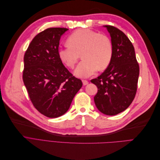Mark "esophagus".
<instances>
[{"label":"esophagus","instance_id":"1","mask_svg":"<svg viewBox=\"0 0 160 160\" xmlns=\"http://www.w3.org/2000/svg\"><path fill=\"white\" fill-rule=\"evenodd\" d=\"M82 82H83V85H88L89 83L88 81H87V80H83V81H82Z\"/></svg>","mask_w":160,"mask_h":160}]
</instances>
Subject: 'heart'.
<instances>
[{"label": "heart", "instance_id": "heart-1", "mask_svg": "<svg viewBox=\"0 0 160 160\" xmlns=\"http://www.w3.org/2000/svg\"><path fill=\"white\" fill-rule=\"evenodd\" d=\"M67 45L59 49L61 61L72 68L79 57L83 59L75 71L79 77H88L109 65L113 56V45L110 38L103 34L88 28L79 29L68 37Z\"/></svg>", "mask_w": 160, "mask_h": 160}]
</instances>
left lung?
Here are the masks:
<instances>
[{"instance_id": "obj_1", "label": "left lung", "mask_w": 160, "mask_h": 160, "mask_svg": "<svg viewBox=\"0 0 160 160\" xmlns=\"http://www.w3.org/2000/svg\"><path fill=\"white\" fill-rule=\"evenodd\" d=\"M104 27L111 38L112 59L103 73L91 82L98 89L94 97L97 108L103 114L115 115L126 109L134 99L139 67L128 37L115 27Z\"/></svg>"}]
</instances>
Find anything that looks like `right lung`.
<instances>
[{
  "label": "right lung",
  "instance_id": "obj_1",
  "mask_svg": "<svg viewBox=\"0 0 160 160\" xmlns=\"http://www.w3.org/2000/svg\"><path fill=\"white\" fill-rule=\"evenodd\" d=\"M67 30L49 28L39 32L24 55L22 79L28 96L34 107L50 118L65 114L83 85L59 56L60 38Z\"/></svg>",
  "mask_w": 160,
  "mask_h": 160
}]
</instances>
